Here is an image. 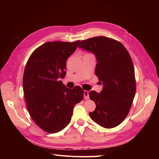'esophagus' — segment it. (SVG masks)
I'll return each instance as SVG.
<instances>
[{"instance_id":"obj_1","label":"esophagus","mask_w":159,"mask_h":159,"mask_svg":"<svg viewBox=\"0 0 159 159\" xmlns=\"http://www.w3.org/2000/svg\"><path fill=\"white\" fill-rule=\"evenodd\" d=\"M84 98L85 99H88L89 98V91H86L85 90L84 92Z\"/></svg>"}]
</instances>
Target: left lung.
<instances>
[{"label": "left lung", "instance_id": "1", "mask_svg": "<svg viewBox=\"0 0 159 159\" xmlns=\"http://www.w3.org/2000/svg\"><path fill=\"white\" fill-rule=\"evenodd\" d=\"M78 47L95 55V75L103 85L101 93L93 90L89 93L96 105L89 116L102 127H117L127 116L136 92L131 56L121 42L103 36L81 41Z\"/></svg>", "mask_w": 159, "mask_h": 159}]
</instances>
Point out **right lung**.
Returning <instances> with one entry per match:
<instances>
[{"label": "right lung", "mask_w": 159, "mask_h": 159, "mask_svg": "<svg viewBox=\"0 0 159 159\" xmlns=\"http://www.w3.org/2000/svg\"><path fill=\"white\" fill-rule=\"evenodd\" d=\"M79 42H48L32 53L26 64L22 84L26 107L33 121L47 133H57L68 125L74 105L84 99L82 88L69 89L60 80Z\"/></svg>", "instance_id": "right-lung-1"}]
</instances>
